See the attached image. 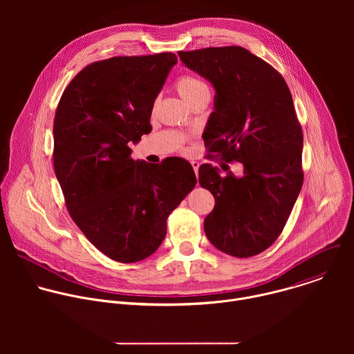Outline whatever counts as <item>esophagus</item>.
I'll list each match as a JSON object with an SVG mask.
<instances>
[{"mask_svg": "<svg viewBox=\"0 0 354 354\" xmlns=\"http://www.w3.org/2000/svg\"><path fill=\"white\" fill-rule=\"evenodd\" d=\"M190 164H192V167H193V169H194V174H196V176H198V167H200L198 161H192Z\"/></svg>", "mask_w": 354, "mask_h": 354, "instance_id": "1", "label": "esophagus"}]
</instances>
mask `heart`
Segmentation results:
<instances>
[{"mask_svg":"<svg viewBox=\"0 0 354 354\" xmlns=\"http://www.w3.org/2000/svg\"><path fill=\"white\" fill-rule=\"evenodd\" d=\"M176 91L187 105L197 96L203 93H210L207 84L193 75H182L176 81Z\"/></svg>","mask_w":354,"mask_h":354,"instance_id":"b5f03b06","label":"heart"}]
</instances>
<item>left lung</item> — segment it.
<instances>
[{
  "mask_svg": "<svg viewBox=\"0 0 354 354\" xmlns=\"http://www.w3.org/2000/svg\"><path fill=\"white\" fill-rule=\"evenodd\" d=\"M178 55L216 91L203 131L210 153L243 167L241 176H221L212 164L198 168L201 187L216 200L205 232L227 255H258L283 231L304 180L302 131L290 89L270 64L239 46Z\"/></svg>",
  "mask_w": 354,
  "mask_h": 354,
  "instance_id": "obj_1",
  "label": "left lung"
}]
</instances>
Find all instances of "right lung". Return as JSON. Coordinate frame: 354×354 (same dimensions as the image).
<instances>
[{"label": "right lung", "instance_id": "obj_1", "mask_svg": "<svg viewBox=\"0 0 354 354\" xmlns=\"http://www.w3.org/2000/svg\"><path fill=\"white\" fill-rule=\"evenodd\" d=\"M176 63L174 53L92 63L68 84L56 111L53 162L68 213L116 262L153 255L168 216L197 182L183 158H130V144L153 129L154 102Z\"/></svg>", "mask_w": 354, "mask_h": 354}]
</instances>
